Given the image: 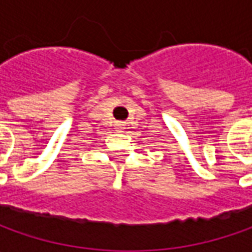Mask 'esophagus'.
<instances>
[{"label":"esophagus","mask_w":252,"mask_h":252,"mask_svg":"<svg viewBox=\"0 0 252 252\" xmlns=\"http://www.w3.org/2000/svg\"><path fill=\"white\" fill-rule=\"evenodd\" d=\"M116 129H118V130H123V129H125V123H122V122L116 123Z\"/></svg>","instance_id":"esophagus-1"}]
</instances>
